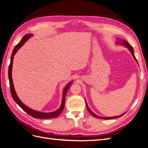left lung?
<instances>
[{"label":"left lung","instance_id":"left-lung-1","mask_svg":"<svg viewBox=\"0 0 148 148\" xmlns=\"http://www.w3.org/2000/svg\"><path fill=\"white\" fill-rule=\"evenodd\" d=\"M122 43L125 45V46L126 47H127L129 49H130V51H131V54H132V56L134 57V59L136 60V61H137V60H136V58H135V56H134V51H133V47H132L131 45L129 44L127 41H126V40H122ZM86 107H87V109H88V111L91 114L94 116V117H96V118H99V119H116V118H118V117H121V116H123L124 114H122V115H121V116H114V117H99V116H97L96 114H94V112H92L90 110V109L89 108V107H88V104H87V103H86Z\"/></svg>","mask_w":148,"mask_h":148}]
</instances>
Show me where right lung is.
Returning <instances> with one entry per match:
<instances>
[{
	"mask_svg": "<svg viewBox=\"0 0 148 148\" xmlns=\"http://www.w3.org/2000/svg\"><path fill=\"white\" fill-rule=\"evenodd\" d=\"M32 36V34H26L23 37H22V40L20 41V42L18 44L16 45V47H14V50L12 51V55H11V58H10V65L9 67V71H8V76H9V84H10V92H11V95H12V97L13 98V99L14 101L19 106L23 109V110L27 112L28 114L30 116H31L33 117H35V118H39V119H51V118H54V117H58L60 113L62 112L63 111L64 108V104H65V97L66 95V92L69 89V87L71 84H72V82L69 83L67 84V86L66 87V88L64 90V92H63V97H62V104L61 106L60 107V108L58 110L50 112V113H44V112H37L36 111H34L32 109H30L29 108L27 107L25 104H24L22 102L20 101V99H18V97H17V94L15 92L14 88V85H13V82H12V63H13V59H14V56L15 54L17 52V51L19 49L22 45H23L25 42L26 40H27L28 39L31 38V37Z\"/></svg>",
	"mask_w": 148,
	"mask_h": 148,
	"instance_id": "right-lung-1",
	"label": "right lung"
}]
</instances>
